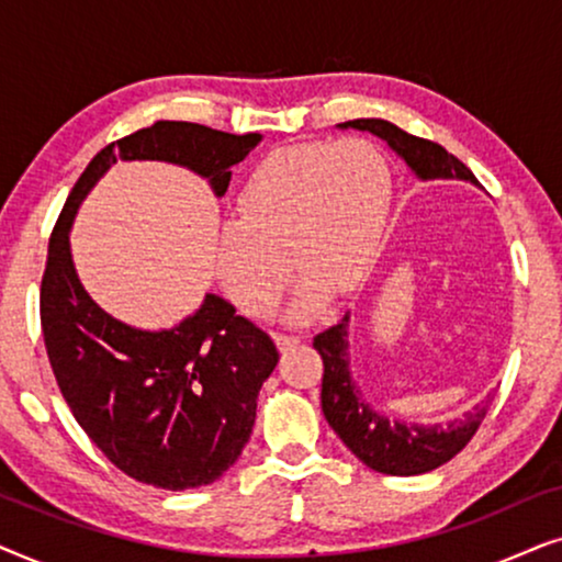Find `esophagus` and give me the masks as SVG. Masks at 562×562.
<instances>
[{
  "label": "esophagus",
  "mask_w": 562,
  "mask_h": 562,
  "mask_svg": "<svg viewBox=\"0 0 562 562\" xmlns=\"http://www.w3.org/2000/svg\"><path fill=\"white\" fill-rule=\"evenodd\" d=\"M304 337L302 335H286V333H276V345H279V350H291V348H296L299 342H302Z\"/></svg>",
  "instance_id": "esophagus-1"
}]
</instances>
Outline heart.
Masks as SVG:
<instances>
[{
    "instance_id": "heart-1",
    "label": "heart",
    "mask_w": 562,
    "mask_h": 562,
    "mask_svg": "<svg viewBox=\"0 0 562 562\" xmlns=\"http://www.w3.org/2000/svg\"><path fill=\"white\" fill-rule=\"evenodd\" d=\"M389 212L391 171L373 143L283 145L252 168L235 220L220 229L217 279L245 314L266 317L286 294L291 258L304 273L291 314L304 319L329 294H350L368 281Z\"/></svg>"
}]
</instances>
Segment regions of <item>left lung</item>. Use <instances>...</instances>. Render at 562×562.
<instances>
[{"instance_id": "8db88e82", "label": "left lung", "mask_w": 562, "mask_h": 562, "mask_svg": "<svg viewBox=\"0 0 562 562\" xmlns=\"http://www.w3.org/2000/svg\"><path fill=\"white\" fill-rule=\"evenodd\" d=\"M342 127L368 130V133L383 137L422 179L475 181L471 168L445 150L442 145L404 133L402 127L391 125L386 120H352L342 122ZM312 345L319 352L322 366H325L322 368V412H325V419L337 437L348 445L352 456L379 473L419 475L448 463L471 442L475 429L486 417L488 404L494 402V396L488 394L486 402L468 412L463 419H452L448 425L425 427L391 419L386 414L375 412L360 396L350 379L348 317L319 333Z\"/></svg>"}]
</instances>
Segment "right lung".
Here are the masks:
<instances>
[{"instance_id":"obj_1","label":"right lung","mask_w":562,"mask_h":562,"mask_svg":"<svg viewBox=\"0 0 562 562\" xmlns=\"http://www.w3.org/2000/svg\"><path fill=\"white\" fill-rule=\"evenodd\" d=\"M260 140L196 122L160 120L91 158L50 233L41 281V327L56 383L89 440L130 479L166 491L217 481L256 425L258 391L279 363L268 333L206 294L179 327L145 333L99 310L79 283L68 227L112 164L168 160L206 176L222 196L229 166Z\"/></svg>"}]
</instances>
